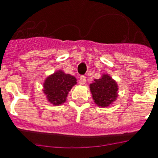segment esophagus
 Segmentation results:
<instances>
[{
	"label": "esophagus",
	"instance_id": "obj_1",
	"mask_svg": "<svg viewBox=\"0 0 158 158\" xmlns=\"http://www.w3.org/2000/svg\"><path fill=\"white\" fill-rule=\"evenodd\" d=\"M85 82H86V77L85 76H81L80 77V84L84 85L85 84Z\"/></svg>",
	"mask_w": 158,
	"mask_h": 158
}]
</instances>
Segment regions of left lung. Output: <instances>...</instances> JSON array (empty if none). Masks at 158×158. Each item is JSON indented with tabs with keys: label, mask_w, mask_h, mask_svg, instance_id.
Masks as SVG:
<instances>
[{
	"label": "left lung",
	"mask_w": 158,
	"mask_h": 158,
	"mask_svg": "<svg viewBox=\"0 0 158 158\" xmlns=\"http://www.w3.org/2000/svg\"><path fill=\"white\" fill-rule=\"evenodd\" d=\"M94 102L102 107H106L116 99L118 85L107 74H103L99 79H95L89 85Z\"/></svg>",
	"instance_id": "left-lung-1"
}]
</instances>
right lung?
I'll use <instances>...</instances> for the list:
<instances>
[{
    "mask_svg": "<svg viewBox=\"0 0 158 158\" xmlns=\"http://www.w3.org/2000/svg\"><path fill=\"white\" fill-rule=\"evenodd\" d=\"M76 84V78L60 70L47 78L44 85V92L48 101L57 106L66 101L68 94Z\"/></svg>",
    "mask_w": 158,
    "mask_h": 158,
    "instance_id": "obj_1",
    "label": "right lung"
}]
</instances>
